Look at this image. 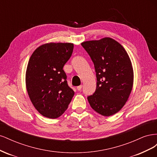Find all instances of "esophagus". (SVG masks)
I'll use <instances>...</instances> for the list:
<instances>
[{
	"label": "esophagus",
	"mask_w": 157,
	"mask_h": 157,
	"mask_svg": "<svg viewBox=\"0 0 157 157\" xmlns=\"http://www.w3.org/2000/svg\"><path fill=\"white\" fill-rule=\"evenodd\" d=\"M82 85H80V86L77 87V89L78 90V91H80V90L82 89Z\"/></svg>",
	"instance_id": "34e87169"
}]
</instances>
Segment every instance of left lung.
Wrapping results in <instances>:
<instances>
[{"mask_svg":"<svg viewBox=\"0 0 157 157\" xmlns=\"http://www.w3.org/2000/svg\"><path fill=\"white\" fill-rule=\"evenodd\" d=\"M96 73L95 92L88 96L94 110L109 117L119 111L131 93L134 73L130 59L122 46L111 38L84 42Z\"/></svg>","mask_w":157,"mask_h":157,"instance_id":"1","label":"left lung"}]
</instances>
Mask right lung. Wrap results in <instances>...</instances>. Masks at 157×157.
Returning <instances> with one entry per match:
<instances>
[{
    "label": "right lung",
    "mask_w": 157,
    "mask_h": 157,
    "mask_svg": "<svg viewBox=\"0 0 157 157\" xmlns=\"http://www.w3.org/2000/svg\"><path fill=\"white\" fill-rule=\"evenodd\" d=\"M72 43H47L37 48L26 71V87L33 105L42 116L56 118L67 110L75 92L63 66L73 51Z\"/></svg>",
    "instance_id": "obj_1"
}]
</instances>
